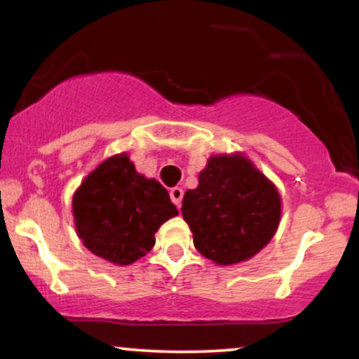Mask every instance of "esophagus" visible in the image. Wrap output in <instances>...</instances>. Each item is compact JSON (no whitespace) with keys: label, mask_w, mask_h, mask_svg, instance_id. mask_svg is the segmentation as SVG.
Segmentation results:
<instances>
[{"label":"esophagus","mask_w":359,"mask_h":359,"mask_svg":"<svg viewBox=\"0 0 359 359\" xmlns=\"http://www.w3.org/2000/svg\"><path fill=\"white\" fill-rule=\"evenodd\" d=\"M182 197H184L182 189L180 187L170 189V199H172V203L177 205V208H180V204H182Z\"/></svg>","instance_id":"esophagus-1"}]
</instances>
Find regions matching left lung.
<instances>
[{"label": "left lung", "instance_id": "obj_1", "mask_svg": "<svg viewBox=\"0 0 359 359\" xmlns=\"http://www.w3.org/2000/svg\"><path fill=\"white\" fill-rule=\"evenodd\" d=\"M280 214L277 187L241 154L211 156L182 201L194 246L217 265L245 262L265 248Z\"/></svg>", "mask_w": 359, "mask_h": 359}]
</instances>
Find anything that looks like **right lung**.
Segmentation results:
<instances>
[{
    "label": "right lung",
    "instance_id": "add662e5",
    "mask_svg": "<svg viewBox=\"0 0 359 359\" xmlns=\"http://www.w3.org/2000/svg\"><path fill=\"white\" fill-rule=\"evenodd\" d=\"M84 246L114 265H130L154 248L155 233L179 214L167 189L135 170L126 154L104 160L72 197Z\"/></svg>",
    "mask_w": 359,
    "mask_h": 359
}]
</instances>
